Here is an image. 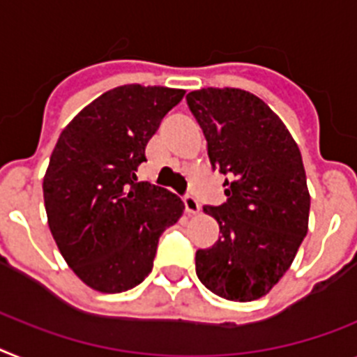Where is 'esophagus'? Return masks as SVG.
Returning a JSON list of instances; mask_svg holds the SVG:
<instances>
[{"label": "esophagus", "instance_id": "esophagus-1", "mask_svg": "<svg viewBox=\"0 0 357 357\" xmlns=\"http://www.w3.org/2000/svg\"><path fill=\"white\" fill-rule=\"evenodd\" d=\"M183 203L185 211H187L188 214H197V212H199V203H197V199L194 196H185Z\"/></svg>", "mask_w": 357, "mask_h": 357}]
</instances>
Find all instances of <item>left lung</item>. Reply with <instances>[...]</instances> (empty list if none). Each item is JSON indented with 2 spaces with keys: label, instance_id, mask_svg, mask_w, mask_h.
<instances>
[{
  "label": "left lung",
  "instance_id": "8db88e82",
  "mask_svg": "<svg viewBox=\"0 0 357 357\" xmlns=\"http://www.w3.org/2000/svg\"><path fill=\"white\" fill-rule=\"evenodd\" d=\"M187 103L206 139L212 169L227 176V202L203 206L220 239L196 252V274L230 301L268 294L307 236L310 194L301 152L272 109L241 89H202Z\"/></svg>",
  "mask_w": 357,
  "mask_h": 357
}]
</instances>
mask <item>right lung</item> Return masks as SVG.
Instances as JSON below:
<instances>
[{"label":"right lung","instance_id":"right-lung-1","mask_svg":"<svg viewBox=\"0 0 357 357\" xmlns=\"http://www.w3.org/2000/svg\"><path fill=\"white\" fill-rule=\"evenodd\" d=\"M185 91L123 85L63 128L43 178L50 232L67 265L98 292L118 294L151 274L163 230L183 202L137 181L145 146Z\"/></svg>","mask_w":357,"mask_h":357}]
</instances>
